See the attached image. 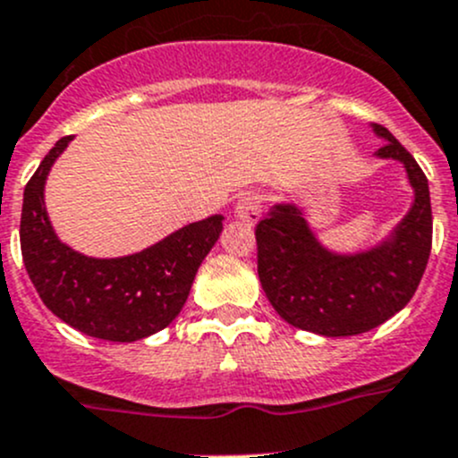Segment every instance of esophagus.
Listing matches in <instances>:
<instances>
[{"label": "esophagus", "instance_id": "obj_1", "mask_svg": "<svg viewBox=\"0 0 458 458\" xmlns=\"http://www.w3.org/2000/svg\"><path fill=\"white\" fill-rule=\"evenodd\" d=\"M259 216H261V199H259V195L252 192V195L242 197L237 203V219L243 221L246 225H255Z\"/></svg>", "mask_w": 458, "mask_h": 458}]
</instances>
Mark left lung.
I'll use <instances>...</instances> for the list:
<instances>
[{
  "instance_id": "8db88e82",
  "label": "left lung",
  "mask_w": 458,
  "mask_h": 458,
  "mask_svg": "<svg viewBox=\"0 0 458 458\" xmlns=\"http://www.w3.org/2000/svg\"><path fill=\"white\" fill-rule=\"evenodd\" d=\"M377 159L399 161L412 188V206L378 243L357 252L327 248L294 201H279L257 225L259 281L284 321L321 336H354L403 310L426 272L432 248L428 179L387 128Z\"/></svg>"
}]
</instances>
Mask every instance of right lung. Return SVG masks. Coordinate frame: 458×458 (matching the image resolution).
I'll use <instances>...</instances> for the list:
<instances>
[{
    "instance_id": "add662e5",
    "label": "right lung",
    "mask_w": 458,
    "mask_h": 458,
    "mask_svg": "<svg viewBox=\"0 0 458 458\" xmlns=\"http://www.w3.org/2000/svg\"><path fill=\"white\" fill-rule=\"evenodd\" d=\"M72 137H62L26 183L21 257L44 306L75 330L104 341L146 339L182 312L201 261L224 230L212 215L123 257H88L55 233L44 188L50 168Z\"/></svg>"
}]
</instances>
